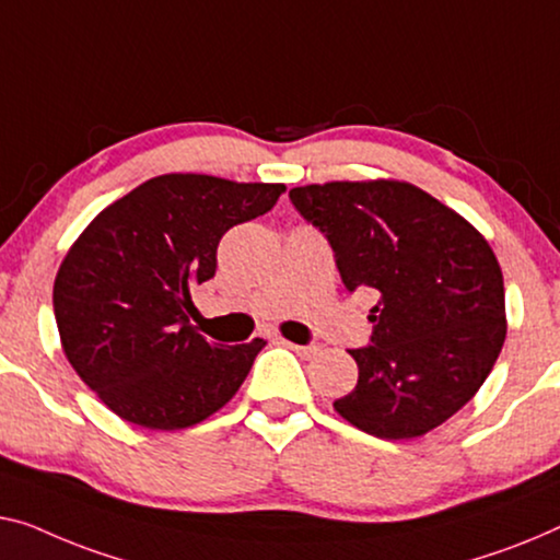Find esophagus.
Masks as SVG:
<instances>
[{
	"label": "esophagus",
	"instance_id": "obj_1",
	"mask_svg": "<svg viewBox=\"0 0 560 560\" xmlns=\"http://www.w3.org/2000/svg\"><path fill=\"white\" fill-rule=\"evenodd\" d=\"M281 345H287L289 349H294V352L299 357H304V360H312V357L319 354V347H316V345H294V341H287V339H281Z\"/></svg>",
	"mask_w": 560,
	"mask_h": 560
}]
</instances>
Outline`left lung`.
Returning a JSON list of instances; mask_svg holds the SVG:
<instances>
[{"label":"left lung","instance_id":"obj_1","mask_svg":"<svg viewBox=\"0 0 560 560\" xmlns=\"http://www.w3.org/2000/svg\"><path fill=\"white\" fill-rule=\"evenodd\" d=\"M327 236L349 291L374 289L372 345L349 349L357 387L334 402L382 440L440 428L475 397L503 349V271L486 236L405 180H331L291 188Z\"/></svg>","mask_w":560,"mask_h":560}]
</instances>
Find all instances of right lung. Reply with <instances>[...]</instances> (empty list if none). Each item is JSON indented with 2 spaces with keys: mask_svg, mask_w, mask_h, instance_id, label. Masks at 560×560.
Returning a JSON list of instances; mask_svg holds the SVG:
<instances>
[{
  "mask_svg": "<svg viewBox=\"0 0 560 560\" xmlns=\"http://www.w3.org/2000/svg\"><path fill=\"white\" fill-rule=\"evenodd\" d=\"M283 190L155 175L103 208L70 246L52 289L65 357L125 422L194 428L244 385L266 341L226 347L200 337L190 291L213 279L223 233L271 211Z\"/></svg>",
  "mask_w": 560,
  "mask_h": 560,
  "instance_id": "add662e5",
  "label": "right lung"
}]
</instances>
